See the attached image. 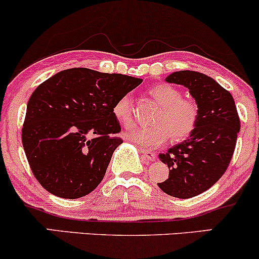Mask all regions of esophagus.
I'll list each match as a JSON object with an SVG mask.
<instances>
[{"mask_svg": "<svg viewBox=\"0 0 259 259\" xmlns=\"http://www.w3.org/2000/svg\"><path fill=\"white\" fill-rule=\"evenodd\" d=\"M141 153H142V156H144L145 159L152 160V162L156 159V153L151 152V151H148V150H145V148H141Z\"/></svg>", "mask_w": 259, "mask_h": 259, "instance_id": "1", "label": "esophagus"}]
</instances>
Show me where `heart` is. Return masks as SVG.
Masks as SVG:
<instances>
[{
  "label": "heart",
  "instance_id": "obj_1",
  "mask_svg": "<svg viewBox=\"0 0 259 259\" xmlns=\"http://www.w3.org/2000/svg\"><path fill=\"white\" fill-rule=\"evenodd\" d=\"M151 96L160 106L152 118V126H144L126 133V138L144 148H157L168 141H181L194 132L198 120V106L195 101L183 99V94L168 84L154 86ZM113 114L123 126L135 124L133 100L129 94L124 95L113 106Z\"/></svg>",
  "mask_w": 259,
  "mask_h": 259
}]
</instances>
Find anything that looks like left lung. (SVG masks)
<instances>
[{
  "label": "left lung",
  "mask_w": 259,
  "mask_h": 259,
  "mask_svg": "<svg viewBox=\"0 0 259 259\" xmlns=\"http://www.w3.org/2000/svg\"><path fill=\"white\" fill-rule=\"evenodd\" d=\"M183 85L198 106V120L185 141L159 153L169 177L158 186L165 194L190 198L212 187L227 170L233 157L240 119L235 101L210 76L192 70L174 72L165 78Z\"/></svg>",
  "instance_id": "left-lung-1"
}]
</instances>
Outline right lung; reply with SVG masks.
Here are the masks:
<instances>
[{"label":"right lung","mask_w":259,"mask_h":259,"mask_svg":"<svg viewBox=\"0 0 259 259\" xmlns=\"http://www.w3.org/2000/svg\"><path fill=\"white\" fill-rule=\"evenodd\" d=\"M141 82L123 74L72 68L37 86L26 106L22 141L44 189L74 200L99 186L123 144L113 106Z\"/></svg>","instance_id":"right-lung-1"}]
</instances>
